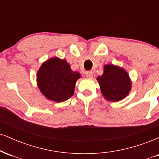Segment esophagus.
I'll list each match as a JSON object with an SVG mask.
<instances>
[{
    "label": "esophagus",
    "mask_w": 159,
    "mask_h": 159,
    "mask_svg": "<svg viewBox=\"0 0 159 159\" xmlns=\"http://www.w3.org/2000/svg\"><path fill=\"white\" fill-rule=\"evenodd\" d=\"M86 74V76L88 78H93V73L92 71H87V72H85Z\"/></svg>",
    "instance_id": "obj_1"
}]
</instances>
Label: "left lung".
Listing matches in <instances>:
<instances>
[{"instance_id": "8db88e82", "label": "left lung", "mask_w": 159, "mask_h": 159, "mask_svg": "<svg viewBox=\"0 0 159 159\" xmlns=\"http://www.w3.org/2000/svg\"><path fill=\"white\" fill-rule=\"evenodd\" d=\"M97 81L104 97L111 102H118L128 96L132 82L127 72L113 64L105 65L104 72Z\"/></svg>"}]
</instances>
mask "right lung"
<instances>
[{
	"instance_id": "add662e5",
	"label": "right lung",
	"mask_w": 159,
	"mask_h": 159,
	"mask_svg": "<svg viewBox=\"0 0 159 159\" xmlns=\"http://www.w3.org/2000/svg\"><path fill=\"white\" fill-rule=\"evenodd\" d=\"M81 77L65 60L52 57L43 63L37 72L36 81L41 93L48 99L62 102L74 94L75 83Z\"/></svg>"
}]
</instances>
